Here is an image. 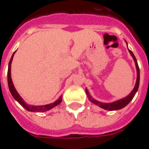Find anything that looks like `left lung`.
I'll use <instances>...</instances> for the list:
<instances>
[{
    "instance_id": "1",
    "label": "left lung",
    "mask_w": 149,
    "mask_h": 149,
    "mask_svg": "<svg viewBox=\"0 0 149 149\" xmlns=\"http://www.w3.org/2000/svg\"><path fill=\"white\" fill-rule=\"evenodd\" d=\"M128 51L130 52V54L132 56V58L134 59V61L135 64H136V71H137V78H136V84H135V87L133 88V90L132 91L131 93L128 95V97H125V98H123L121 100H116L115 102H112V103H102V102H100V101H97V100H94L92 98L89 93H88V92L86 90V93L88 95V99L94 104H96L97 106L100 107V108H102L104 109H106V110H109V111H113V110H118L120 109H123L124 107H125L127 104H128L132 100V98L134 97L135 94L137 92L138 90V88H139V84H140V69H139V66H138L137 61H136V59L135 57L134 54L132 53L131 50H129L128 49Z\"/></svg>"
}]
</instances>
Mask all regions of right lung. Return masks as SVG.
<instances>
[{
	"label": "right lung",
	"instance_id": "obj_1",
	"mask_svg": "<svg viewBox=\"0 0 149 149\" xmlns=\"http://www.w3.org/2000/svg\"><path fill=\"white\" fill-rule=\"evenodd\" d=\"M13 55L14 53L12 56L11 59L9 61V63H8V88H9V91L11 93L12 96L13 97L15 100L17 101L18 103L21 104V106L24 107L25 109L27 111H29V112H45V111H48V110L51 109L53 107L56 106L57 104L61 103L62 101V97H61L59 98L58 100L55 101L54 103L49 104H46V105H41V106H31V105H29L27 104L24 103V101L22 100L19 94L17 93V90L15 89L14 86H13V81H12L11 78V63L12 61H13Z\"/></svg>",
	"mask_w": 149,
	"mask_h": 149
}]
</instances>
